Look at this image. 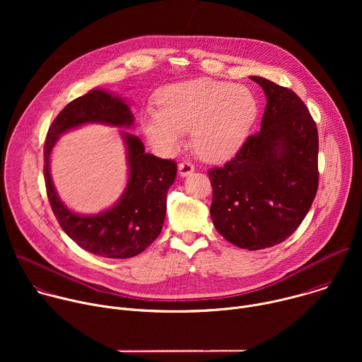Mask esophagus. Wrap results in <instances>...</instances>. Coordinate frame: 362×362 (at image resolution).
Listing matches in <instances>:
<instances>
[{
	"label": "esophagus",
	"instance_id": "obj_1",
	"mask_svg": "<svg viewBox=\"0 0 362 362\" xmlns=\"http://www.w3.org/2000/svg\"><path fill=\"white\" fill-rule=\"evenodd\" d=\"M193 172H194V166H193L190 162H182V163L179 165V175H180L182 177L189 176V175H192Z\"/></svg>",
	"mask_w": 362,
	"mask_h": 362
}]
</instances>
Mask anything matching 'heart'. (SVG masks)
<instances>
[{"mask_svg":"<svg viewBox=\"0 0 362 362\" xmlns=\"http://www.w3.org/2000/svg\"><path fill=\"white\" fill-rule=\"evenodd\" d=\"M162 109H146L141 126L148 143L172 156L192 130L200 158L223 162L239 151L259 112L250 88L214 78H194L165 87Z\"/></svg>","mask_w":362,"mask_h":362,"instance_id":"b5f03b06","label":"heart"}]
</instances>
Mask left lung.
<instances>
[{"instance_id": "left-lung-1", "label": "left lung", "mask_w": 362, "mask_h": 362, "mask_svg": "<svg viewBox=\"0 0 362 362\" xmlns=\"http://www.w3.org/2000/svg\"><path fill=\"white\" fill-rule=\"evenodd\" d=\"M267 95L261 130L223 168L209 170L216 230L247 250L271 247L302 223L318 190V130L289 88L250 77Z\"/></svg>"}]
</instances>
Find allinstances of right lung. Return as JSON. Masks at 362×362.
Here are the masks:
<instances>
[{"label": "right lung", "mask_w": 362, "mask_h": 362, "mask_svg": "<svg viewBox=\"0 0 362 362\" xmlns=\"http://www.w3.org/2000/svg\"><path fill=\"white\" fill-rule=\"evenodd\" d=\"M134 117L127 103L113 93L94 88L73 100L48 129L44 144L47 196L62 229L83 249L103 257H126L141 253L160 232L166 216L168 190L175 183L177 166L144 151L143 141L122 130L127 148L129 180L113 208L98 215H78L60 200L49 175V154L59 137L87 123L132 127Z\"/></svg>", "instance_id": "obj_1"}]
</instances>
